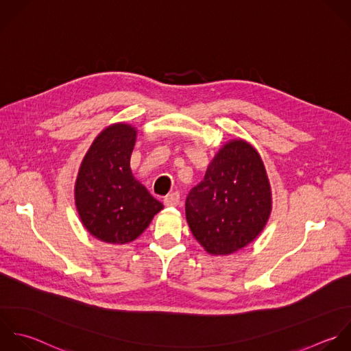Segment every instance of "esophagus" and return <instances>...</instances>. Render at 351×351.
I'll use <instances>...</instances> for the list:
<instances>
[{
  "mask_svg": "<svg viewBox=\"0 0 351 351\" xmlns=\"http://www.w3.org/2000/svg\"><path fill=\"white\" fill-rule=\"evenodd\" d=\"M164 204H165L167 206H171V208L178 206V205L180 204V194H179V193H172V194L167 195V197L164 198Z\"/></svg>",
  "mask_w": 351,
  "mask_h": 351,
  "instance_id": "1",
  "label": "esophagus"
}]
</instances>
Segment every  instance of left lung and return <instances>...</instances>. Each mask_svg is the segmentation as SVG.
Here are the masks:
<instances>
[{"label":"left lung","instance_id":"8db88e82","mask_svg":"<svg viewBox=\"0 0 351 351\" xmlns=\"http://www.w3.org/2000/svg\"><path fill=\"white\" fill-rule=\"evenodd\" d=\"M272 191L264 161L245 139L224 143L205 178L186 199V219L197 242L212 256L246 247L265 228Z\"/></svg>","mask_w":351,"mask_h":351}]
</instances>
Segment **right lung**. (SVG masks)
I'll list each match as a JSON object with an SVG mask.
<instances>
[{"label":"right lung","mask_w":351,"mask_h":351,"mask_svg":"<svg viewBox=\"0 0 351 351\" xmlns=\"http://www.w3.org/2000/svg\"><path fill=\"white\" fill-rule=\"evenodd\" d=\"M138 130L128 123L104 128L84 154L75 182L83 227L101 242L135 241L164 205L134 176L130 158Z\"/></svg>","instance_id":"right-lung-1"}]
</instances>
